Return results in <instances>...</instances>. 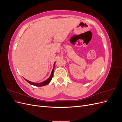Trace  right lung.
<instances>
[{"mask_svg":"<svg viewBox=\"0 0 122 122\" xmlns=\"http://www.w3.org/2000/svg\"><path fill=\"white\" fill-rule=\"evenodd\" d=\"M54 68L52 70V73H51V76H50L49 78L48 79H47V80H46L45 81H44L42 82H41V83H34V82H30L29 81L25 79V80L26 81L29 83V84H30L31 85H33V86H46V85L49 84L50 82V81L51 80V79H52V77L53 76V71H54Z\"/></svg>","mask_w":122,"mask_h":122,"instance_id":"1","label":"right lung"}]
</instances>
